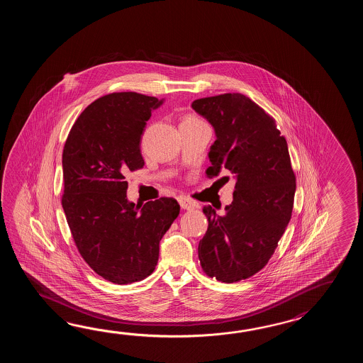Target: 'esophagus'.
I'll return each instance as SVG.
<instances>
[{"label":"esophagus","mask_w":363,"mask_h":363,"mask_svg":"<svg viewBox=\"0 0 363 363\" xmlns=\"http://www.w3.org/2000/svg\"><path fill=\"white\" fill-rule=\"evenodd\" d=\"M178 201L180 208H184V210H193V208H197V203L186 197H179Z\"/></svg>","instance_id":"obj_1"}]
</instances>
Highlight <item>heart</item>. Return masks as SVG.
<instances>
[{"label": "heart", "instance_id": "obj_1", "mask_svg": "<svg viewBox=\"0 0 363 363\" xmlns=\"http://www.w3.org/2000/svg\"><path fill=\"white\" fill-rule=\"evenodd\" d=\"M189 119H194V118H189Z\"/></svg>", "mask_w": 363, "mask_h": 363}]
</instances>
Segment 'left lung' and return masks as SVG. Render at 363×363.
Returning <instances> with one entry per match:
<instances>
[{"instance_id":"1","label":"left lung","mask_w":363,"mask_h":363,"mask_svg":"<svg viewBox=\"0 0 363 363\" xmlns=\"http://www.w3.org/2000/svg\"><path fill=\"white\" fill-rule=\"evenodd\" d=\"M192 108L216 130L206 175L228 170L236 180L224 213L203 208L208 227L199 258L208 277L235 283L262 270L274 255L292 216L296 177L275 119L247 96L224 93L193 101Z\"/></svg>"}]
</instances>
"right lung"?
Here are the masks:
<instances>
[{
    "label": "right lung",
    "instance_id": "obj_1",
    "mask_svg": "<svg viewBox=\"0 0 363 363\" xmlns=\"http://www.w3.org/2000/svg\"><path fill=\"white\" fill-rule=\"evenodd\" d=\"M163 101L136 92L93 101L69 131L62 155V208L77 250L100 277L130 284L155 271L160 241L178 218L171 197L136 206L127 200L128 171L144 167L140 141Z\"/></svg>",
    "mask_w": 363,
    "mask_h": 363
}]
</instances>
